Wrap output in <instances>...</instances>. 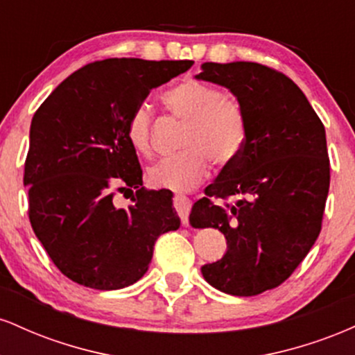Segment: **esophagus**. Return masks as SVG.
<instances>
[{
  "instance_id": "esophagus-1",
  "label": "esophagus",
  "mask_w": 355,
  "mask_h": 355,
  "mask_svg": "<svg viewBox=\"0 0 355 355\" xmlns=\"http://www.w3.org/2000/svg\"><path fill=\"white\" fill-rule=\"evenodd\" d=\"M173 205H175V209H177L178 215H180L183 225H189V214H190V209H191L190 198L185 197V195H175Z\"/></svg>"
}]
</instances>
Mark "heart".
I'll use <instances>...</instances> for the list:
<instances>
[{"instance_id": "1", "label": "heart", "mask_w": 355, "mask_h": 355, "mask_svg": "<svg viewBox=\"0 0 355 355\" xmlns=\"http://www.w3.org/2000/svg\"><path fill=\"white\" fill-rule=\"evenodd\" d=\"M168 112L187 121L180 148L185 152L164 158L148 168L153 187L187 191L209 175V158L220 166L237 160L245 145L243 112L230 95L198 81H183L162 96ZM130 145L141 157L152 155V112L138 105L126 123Z\"/></svg>"}]
</instances>
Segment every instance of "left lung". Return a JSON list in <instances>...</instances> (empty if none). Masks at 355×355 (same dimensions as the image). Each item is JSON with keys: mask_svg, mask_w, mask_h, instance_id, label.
<instances>
[{"mask_svg": "<svg viewBox=\"0 0 355 355\" xmlns=\"http://www.w3.org/2000/svg\"><path fill=\"white\" fill-rule=\"evenodd\" d=\"M195 78L229 89L247 128L237 160L191 207V225L227 239L225 255L202 275L225 294L259 295L287 280L320 234L331 183L325 128L302 89L263 64L203 63Z\"/></svg>", "mask_w": 355, "mask_h": 355, "instance_id": "left-lung-1", "label": "left lung"}]
</instances>
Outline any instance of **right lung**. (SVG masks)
Listing matches in <instances>:
<instances>
[{
	"mask_svg": "<svg viewBox=\"0 0 355 355\" xmlns=\"http://www.w3.org/2000/svg\"><path fill=\"white\" fill-rule=\"evenodd\" d=\"M193 61L108 58L53 89L36 110L24 164L31 227L58 270L96 291L135 284L148 270L162 234L180 218L170 190H145L126 137L132 112L150 89ZM132 191L120 207L116 193Z\"/></svg>",
	"mask_w": 355,
	"mask_h": 355,
	"instance_id": "add662e5",
	"label": "right lung"
}]
</instances>
